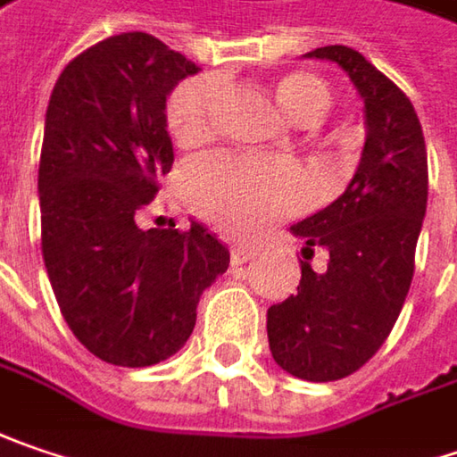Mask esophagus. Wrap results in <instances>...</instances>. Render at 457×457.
<instances>
[{
    "instance_id": "obj_1",
    "label": "esophagus",
    "mask_w": 457,
    "mask_h": 457,
    "mask_svg": "<svg viewBox=\"0 0 457 457\" xmlns=\"http://www.w3.org/2000/svg\"><path fill=\"white\" fill-rule=\"evenodd\" d=\"M252 257H257V249H252V246H246V244H237V246H231V262L234 264L249 262Z\"/></svg>"
}]
</instances>
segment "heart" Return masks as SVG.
Masks as SVG:
<instances>
[{"mask_svg": "<svg viewBox=\"0 0 457 457\" xmlns=\"http://www.w3.org/2000/svg\"><path fill=\"white\" fill-rule=\"evenodd\" d=\"M218 97L220 87L213 77H195L174 87L167 126L177 144L193 146L211 136ZM278 100L298 123H313L329 110L331 89L316 74L290 71L278 79ZM185 190L218 228L246 237L293 213L303 200V179L290 164L211 154L185 170Z\"/></svg>", "mask_w": 457, "mask_h": 457, "instance_id": "obj_1", "label": "heart"}]
</instances>
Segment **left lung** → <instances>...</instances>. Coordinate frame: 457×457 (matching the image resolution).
<instances>
[{"instance_id":"left-lung-1","label":"left lung","mask_w":457,"mask_h":457,"mask_svg":"<svg viewBox=\"0 0 457 457\" xmlns=\"http://www.w3.org/2000/svg\"><path fill=\"white\" fill-rule=\"evenodd\" d=\"M306 56L347 71L368 128L347 190L290 226L306 239L298 293L267 308L275 362L290 376L327 383L360 370L399 319L427 211V149L411 100L362 54L324 46ZM313 248L330 254L321 273L305 262Z\"/></svg>"}]
</instances>
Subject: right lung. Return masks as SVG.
<instances>
[{
	"instance_id": "add662e5",
	"label": "right lung",
	"mask_w": 457,
	"mask_h": 457,
	"mask_svg": "<svg viewBox=\"0 0 457 457\" xmlns=\"http://www.w3.org/2000/svg\"><path fill=\"white\" fill-rule=\"evenodd\" d=\"M193 74L154 35H112L69 61L48 103L43 262L69 329L112 365L171 357L193 334L203 290L228 270V249L197 220L187 231L138 226L174 162L167 97Z\"/></svg>"
}]
</instances>
